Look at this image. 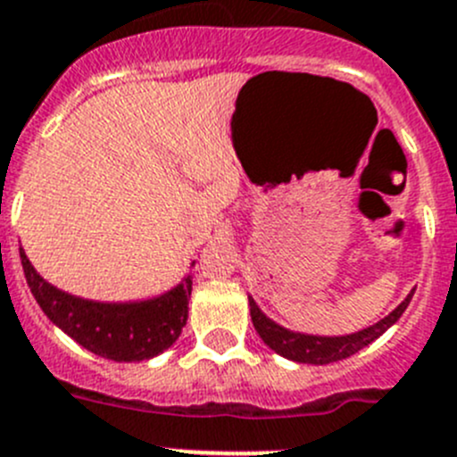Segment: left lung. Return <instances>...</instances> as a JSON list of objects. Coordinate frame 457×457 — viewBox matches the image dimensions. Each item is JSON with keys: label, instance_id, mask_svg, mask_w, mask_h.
Instances as JSON below:
<instances>
[{"label": "left lung", "instance_id": "8db88e82", "mask_svg": "<svg viewBox=\"0 0 457 457\" xmlns=\"http://www.w3.org/2000/svg\"><path fill=\"white\" fill-rule=\"evenodd\" d=\"M412 288L406 297H403L386 318H381L374 325L365 327V329L352 331V334L343 336H318V334H304V331H293L281 327L279 322L268 318L259 304L254 302L253 295H248L250 304V318H253V325L257 329L259 338L277 352L279 356L288 358L293 363H304V365H329L336 363V361H343V358H349L352 353L361 352L363 347H368L370 343L378 338V336L386 334L396 320L402 318L403 311L408 309L412 300Z\"/></svg>", "mask_w": 457, "mask_h": 457}]
</instances>
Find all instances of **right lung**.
<instances>
[{"instance_id": "right-lung-1", "label": "right lung", "mask_w": 457, "mask_h": 457, "mask_svg": "<svg viewBox=\"0 0 457 457\" xmlns=\"http://www.w3.org/2000/svg\"><path fill=\"white\" fill-rule=\"evenodd\" d=\"M24 277L46 318L80 347L117 363L160 356L176 343L189 318L191 270L160 295L128 302H101L71 295L45 279L20 248ZM195 262H191V268Z\"/></svg>"}]
</instances>
